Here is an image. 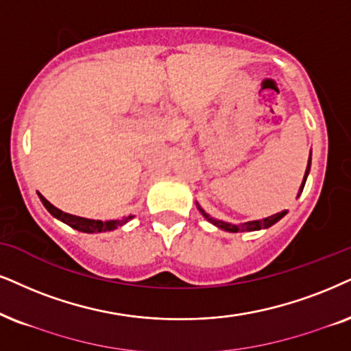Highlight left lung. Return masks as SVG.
I'll list each match as a JSON object with an SVG mask.
<instances>
[{"mask_svg":"<svg viewBox=\"0 0 351 351\" xmlns=\"http://www.w3.org/2000/svg\"><path fill=\"white\" fill-rule=\"evenodd\" d=\"M309 168H311V155H309L308 167H306L304 178H303V183H301L300 193H303L306 178H308V175H309ZM197 208H199V212H201V214H202L204 217H206V219H207L208 221H210L212 225H215V227L225 230V232H232V233H238V232H256V230H261V228H269V227H272L274 223H277V221L280 220L282 217H285V214H287V210H283V212H278V214H275V215L265 217V219H263V220H252V221H246V223L234 225V223H228V221L214 219V217L208 215L207 212L204 210V208H201V206H199V204H197Z\"/></svg>","mask_w":351,"mask_h":351,"instance_id":"8db88e82","label":"left lung"}]
</instances>
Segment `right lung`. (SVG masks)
I'll return each instance as SVG.
<instances>
[{"label": "right lung", "instance_id": "obj_1", "mask_svg": "<svg viewBox=\"0 0 351 351\" xmlns=\"http://www.w3.org/2000/svg\"><path fill=\"white\" fill-rule=\"evenodd\" d=\"M38 197L40 201H42L43 206L50 214L55 217V219L61 220L63 223L69 225L71 228L77 230V232H84V233H100V232H110V230H114L118 227H121V225L126 223L128 220L132 219V215L130 217H124L121 220H106V221H101V220H90V219H84V217H76V215H71V214H66V212L60 210V208H56L53 204H50L47 201L45 197L42 196V194L38 193Z\"/></svg>", "mask_w": 351, "mask_h": 351}]
</instances>
